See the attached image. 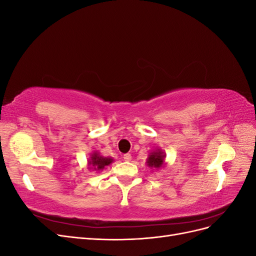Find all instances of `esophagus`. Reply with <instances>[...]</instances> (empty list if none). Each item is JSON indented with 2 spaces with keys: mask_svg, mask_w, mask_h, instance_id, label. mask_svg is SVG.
Masks as SVG:
<instances>
[{
  "mask_svg": "<svg viewBox=\"0 0 256 256\" xmlns=\"http://www.w3.org/2000/svg\"><path fill=\"white\" fill-rule=\"evenodd\" d=\"M124 160H125V161H130L131 160V154L128 152V154H124Z\"/></svg>",
  "mask_w": 256,
  "mask_h": 256,
  "instance_id": "esophagus-1",
  "label": "esophagus"
}]
</instances>
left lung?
Instances as JSON below:
<instances>
[{"instance_id": "left-lung-1", "label": "left lung", "mask_w": 256, "mask_h": 256, "mask_svg": "<svg viewBox=\"0 0 256 256\" xmlns=\"http://www.w3.org/2000/svg\"><path fill=\"white\" fill-rule=\"evenodd\" d=\"M164 154H162V152H154L150 154V158L147 160V164L150 168H160L164 164Z\"/></svg>"}]
</instances>
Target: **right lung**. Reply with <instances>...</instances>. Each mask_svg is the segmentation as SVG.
<instances>
[{"mask_svg":"<svg viewBox=\"0 0 256 256\" xmlns=\"http://www.w3.org/2000/svg\"><path fill=\"white\" fill-rule=\"evenodd\" d=\"M113 160L111 158H104L99 156L97 154H92V160L88 162L90 168L97 170V171H100V170H104L106 166H109Z\"/></svg>","mask_w":256,"mask_h":256,"instance_id":"right-lung-1","label":"right lung"}]
</instances>
